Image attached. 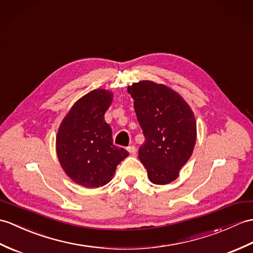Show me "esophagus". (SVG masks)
Wrapping results in <instances>:
<instances>
[{
  "label": "esophagus",
  "instance_id": "1",
  "mask_svg": "<svg viewBox=\"0 0 253 253\" xmlns=\"http://www.w3.org/2000/svg\"><path fill=\"white\" fill-rule=\"evenodd\" d=\"M127 151L129 152V154L134 156V155H136L137 149H136V146H134V145H130V146H128V148H127Z\"/></svg>",
  "mask_w": 253,
  "mask_h": 253
}]
</instances>
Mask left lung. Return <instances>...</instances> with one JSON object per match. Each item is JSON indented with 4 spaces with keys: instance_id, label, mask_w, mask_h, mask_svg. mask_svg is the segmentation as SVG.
Here are the masks:
<instances>
[{
    "instance_id": "left-lung-1",
    "label": "left lung",
    "mask_w": 253,
    "mask_h": 253,
    "mask_svg": "<svg viewBox=\"0 0 253 253\" xmlns=\"http://www.w3.org/2000/svg\"><path fill=\"white\" fill-rule=\"evenodd\" d=\"M145 141L139 158L154 184L178 178L196 143V120L191 107L177 91L152 81L128 86Z\"/></svg>"
}]
</instances>
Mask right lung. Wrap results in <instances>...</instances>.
I'll return each mask as SVG.
<instances>
[{
	"label": "right lung",
	"instance_id": "right-lung-1",
	"mask_svg": "<svg viewBox=\"0 0 253 253\" xmlns=\"http://www.w3.org/2000/svg\"><path fill=\"white\" fill-rule=\"evenodd\" d=\"M112 101V91L91 90L72 105L58 129L60 165L70 179L87 189L109 183L117 165L129 155L113 144L112 129L104 121Z\"/></svg>",
	"mask_w": 253,
	"mask_h": 253
}]
</instances>
